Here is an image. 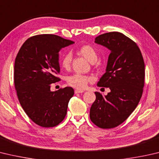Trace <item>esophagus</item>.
Instances as JSON below:
<instances>
[{
	"label": "esophagus",
	"mask_w": 159,
	"mask_h": 159,
	"mask_svg": "<svg viewBox=\"0 0 159 159\" xmlns=\"http://www.w3.org/2000/svg\"><path fill=\"white\" fill-rule=\"evenodd\" d=\"M83 92H84V91H83V90H80V89H76V90H75V94L83 93Z\"/></svg>",
	"instance_id": "esophagus-1"
}]
</instances>
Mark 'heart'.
Here are the masks:
<instances>
[{"label":"heart","instance_id":"obj_1","mask_svg":"<svg viewBox=\"0 0 159 159\" xmlns=\"http://www.w3.org/2000/svg\"><path fill=\"white\" fill-rule=\"evenodd\" d=\"M79 53L87 59L89 62L94 63L97 61L98 54L96 49L89 44H84L78 49ZM71 61V55L70 53H65L61 60V66L62 68L67 70L70 68ZM94 80L93 77L85 76L80 74H74L67 77V83L74 88L82 89L88 85V83Z\"/></svg>","mask_w":159,"mask_h":159}]
</instances>
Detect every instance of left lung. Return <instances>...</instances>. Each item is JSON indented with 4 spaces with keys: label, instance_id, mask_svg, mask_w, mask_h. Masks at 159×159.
<instances>
[{
    "label": "left lung",
    "instance_id": "obj_1",
    "mask_svg": "<svg viewBox=\"0 0 159 159\" xmlns=\"http://www.w3.org/2000/svg\"><path fill=\"white\" fill-rule=\"evenodd\" d=\"M94 42L111 51L106 73L97 83L111 92L105 97L95 92L89 117L98 127L111 129L125 122L137 107L145 83V63L136 43L119 32L100 34Z\"/></svg>",
    "mask_w": 159,
    "mask_h": 159
}]
</instances>
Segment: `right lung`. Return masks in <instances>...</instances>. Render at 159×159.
I'll return each instance as SVG.
<instances>
[{
  "label": "right lung",
  "instance_id": "obj_1",
  "mask_svg": "<svg viewBox=\"0 0 159 159\" xmlns=\"http://www.w3.org/2000/svg\"><path fill=\"white\" fill-rule=\"evenodd\" d=\"M74 42L55 34H38L21 46L14 63L17 97L30 120L42 127H53L65 119L74 89L51 91L59 81V51Z\"/></svg>",
  "mask_w": 159,
  "mask_h": 159
}]
</instances>
